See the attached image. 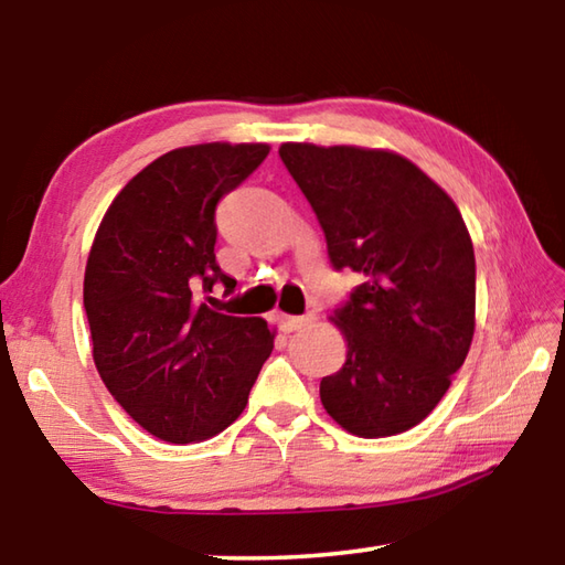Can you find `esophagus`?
I'll use <instances>...</instances> for the list:
<instances>
[{"label":"esophagus","instance_id":"esophagus-1","mask_svg":"<svg viewBox=\"0 0 565 565\" xmlns=\"http://www.w3.org/2000/svg\"><path fill=\"white\" fill-rule=\"evenodd\" d=\"M313 319H317L313 313H306V317H289V313H279V329L284 333H294L303 327H309Z\"/></svg>","mask_w":565,"mask_h":565}]
</instances>
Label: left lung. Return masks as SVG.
<instances>
[{
    "label": "left lung",
    "mask_w": 565,
    "mask_h": 565,
    "mask_svg": "<svg viewBox=\"0 0 565 565\" xmlns=\"http://www.w3.org/2000/svg\"><path fill=\"white\" fill-rule=\"evenodd\" d=\"M279 157L319 218L333 269L363 276L329 317L347 361L321 379V404L353 436L404 434L438 406L473 341L463 216L396 151L286 141Z\"/></svg>",
    "instance_id": "left-lung-1"
}]
</instances>
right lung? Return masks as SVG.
<instances>
[{
	"label": "right lung",
	"instance_id": "add662e5",
	"mask_svg": "<svg viewBox=\"0 0 565 565\" xmlns=\"http://www.w3.org/2000/svg\"><path fill=\"white\" fill-rule=\"evenodd\" d=\"M269 145L171 149L104 214L84 271L92 356L117 404L167 444H196L242 416L274 349L259 317H226L199 299L236 281L216 264V204Z\"/></svg>",
	"mask_w": 565,
	"mask_h": 565
}]
</instances>
